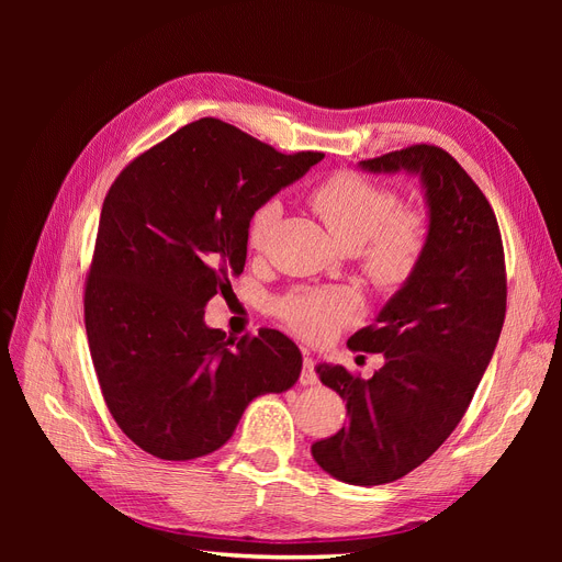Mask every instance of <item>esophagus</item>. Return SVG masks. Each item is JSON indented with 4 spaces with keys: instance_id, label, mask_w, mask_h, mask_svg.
Returning a JSON list of instances; mask_svg holds the SVG:
<instances>
[{
    "instance_id": "obj_1",
    "label": "esophagus",
    "mask_w": 562,
    "mask_h": 562,
    "mask_svg": "<svg viewBox=\"0 0 562 562\" xmlns=\"http://www.w3.org/2000/svg\"><path fill=\"white\" fill-rule=\"evenodd\" d=\"M318 373L314 371V360L310 358V352H305L303 358V371H301V385H316Z\"/></svg>"
}]
</instances>
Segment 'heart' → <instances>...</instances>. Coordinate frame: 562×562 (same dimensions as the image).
<instances>
[{"label": "heart", "instance_id": "1", "mask_svg": "<svg viewBox=\"0 0 562 562\" xmlns=\"http://www.w3.org/2000/svg\"><path fill=\"white\" fill-rule=\"evenodd\" d=\"M312 210L335 241L360 249L367 278L378 289H398L419 269L428 246V218L415 206H398V193L358 172H337L310 195ZM276 200L263 202L248 223V246L261 250L278 221ZM286 326L307 341H328L358 316V303L341 289H293L278 303Z\"/></svg>", "mask_w": 562, "mask_h": 562}]
</instances>
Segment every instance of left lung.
Segmentation results:
<instances>
[{
  "instance_id": "8db88e82",
  "label": "left lung",
  "mask_w": 562,
  "mask_h": 562,
  "mask_svg": "<svg viewBox=\"0 0 562 562\" xmlns=\"http://www.w3.org/2000/svg\"><path fill=\"white\" fill-rule=\"evenodd\" d=\"M373 172L422 175L428 246L375 323L350 350L382 352L373 378L318 364L323 385L346 401L348 424L312 445L330 476L382 485L426 462L456 430L492 360L506 318V257L487 198L437 145L419 143L362 161Z\"/></svg>"
}]
</instances>
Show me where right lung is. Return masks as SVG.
I'll list each match as a JSON object with an SVG mask.
<instances>
[{
    "label": "right lung",
    "instance_id": "add662e5",
    "mask_svg": "<svg viewBox=\"0 0 562 562\" xmlns=\"http://www.w3.org/2000/svg\"><path fill=\"white\" fill-rule=\"evenodd\" d=\"M321 159L282 155L200 117L115 177L83 284V323L111 417L145 453H212L252 398L299 380L303 358L289 337L261 328L227 339L204 326V305L244 271L257 206Z\"/></svg>",
    "mask_w": 562,
    "mask_h": 562
}]
</instances>
